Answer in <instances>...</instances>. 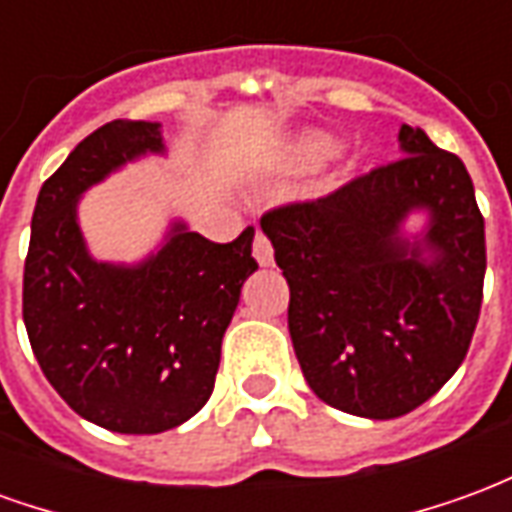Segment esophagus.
I'll use <instances>...</instances> for the list:
<instances>
[{
    "label": "esophagus",
    "mask_w": 512,
    "mask_h": 512,
    "mask_svg": "<svg viewBox=\"0 0 512 512\" xmlns=\"http://www.w3.org/2000/svg\"><path fill=\"white\" fill-rule=\"evenodd\" d=\"M252 255H255V260L260 263V266H271V263H274V246H271V241H268L263 233L255 235V244H252Z\"/></svg>",
    "instance_id": "34e87169"
}]
</instances>
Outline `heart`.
<instances>
[{
	"mask_svg": "<svg viewBox=\"0 0 512 512\" xmlns=\"http://www.w3.org/2000/svg\"><path fill=\"white\" fill-rule=\"evenodd\" d=\"M334 153V142L323 134H304L293 139L285 153L290 167H315Z\"/></svg>",
	"mask_w": 512,
	"mask_h": 512,
	"instance_id": "heart-1",
	"label": "heart"
}]
</instances>
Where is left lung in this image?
Instances as JSON below:
<instances>
[{
	"label": "left lung",
	"mask_w": 512,
	"mask_h": 512,
	"mask_svg": "<svg viewBox=\"0 0 512 512\" xmlns=\"http://www.w3.org/2000/svg\"><path fill=\"white\" fill-rule=\"evenodd\" d=\"M403 156L260 219L288 279V329L323 403L367 419L422 406L461 367L480 318L485 222L463 161L400 126ZM429 213L408 242V212Z\"/></svg>",
	"instance_id": "left-lung-1"
}]
</instances>
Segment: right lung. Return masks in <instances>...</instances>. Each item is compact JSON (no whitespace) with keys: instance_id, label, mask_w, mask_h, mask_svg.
I'll return each mask as SVG.
<instances>
[{"instance_id":"1","label":"right lung","mask_w":512,"mask_h":512,"mask_svg":"<svg viewBox=\"0 0 512 512\" xmlns=\"http://www.w3.org/2000/svg\"><path fill=\"white\" fill-rule=\"evenodd\" d=\"M147 153L164 142L145 120H112L73 147L40 189L24 263V323L43 376L79 417L136 436L178 428L208 403L222 337L257 268L252 227L213 244L175 222L136 266L87 252L79 197Z\"/></svg>"}]
</instances>
